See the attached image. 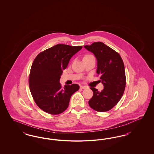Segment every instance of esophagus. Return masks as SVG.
Wrapping results in <instances>:
<instances>
[{
    "label": "esophagus",
    "mask_w": 154,
    "mask_h": 154,
    "mask_svg": "<svg viewBox=\"0 0 154 154\" xmlns=\"http://www.w3.org/2000/svg\"><path fill=\"white\" fill-rule=\"evenodd\" d=\"M87 88V86H83V85H81L80 86L81 89H85V88Z\"/></svg>",
    "instance_id": "obj_1"
}]
</instances>
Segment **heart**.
<instances>
[{
  "instance_id": "heart-1",
  "label": "heart",
  "mask_w": 154,
  "mask_h": 154,
  "mask_svg": "<svg viewBox=\"0 0 154 154\" xmlns=\"http://www.w3.org/2000/svg\"><path fill=\"white\" fill-rule=\"evenodd\" d=\"M89 56H91L90 55H85L84 57H89Z\"/></svg>"
}]
</instances>
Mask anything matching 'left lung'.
Returning <instances> with one entry per match:
<instances>
[{"label": "left lung", "instance_id": "8db88e82", "mask_svg": "<svg viewBox=\"0 0 154 154\" xmlns=\"http://www.w3.org/2000/svg\"><path fill=\"white\" fill-rule=\"evenodd\" d=\"M84 47L95 56L96 73L100 75V79L104 85L101 92L94 87L90 88L94 95L88 102L89 105L97 111H107L117 104L124 92L126 77L124 62L118 52L102 42Z\"/></svg>", "mask_w": 154, "mask_h": 154}]
</instances>
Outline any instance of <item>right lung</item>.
I'll return each mask as SVG.
<instances>
[{
	"label": "right lung",
	"instance_id": "1",
	"mask_svg": "<svg viewBox=\"0 0 154 154\" xmlns=\"http://www.w3.org/2000/svg\"><path fill=\"white\" fill-rule=\"evenodd\" d=\"M82 46L59 44L37 55L30 69L29 84L37 105L45 112L57 115L68 107L70 97L80 87L76 84L62 88L59 82L63 70Z\"/></svg>",
	"mask_w": 154,
	"mask_h": 154
}]
</instances>
